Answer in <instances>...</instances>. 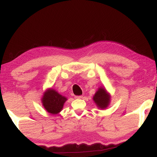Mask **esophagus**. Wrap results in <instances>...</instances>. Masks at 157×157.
<instances>
[{"instance_id":"obj_1","label":"esophagus","mask_w":157,"mask_h":157,"mask_svg":"<svg viewBox=\"0 0 157 157\" xmlns=\"http://www.w3.org/2000/svg\"><path fill=\"white\" fill-rule=\"evenodd\" d=\"M82 97H83L82 95H75V99H81V98H82Z\"/></svg>"}]
</instances>
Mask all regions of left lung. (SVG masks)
Returning a JSON list of instances; mask_svg holds the SVG:
<instances>
[{
  "label": "left lung",
  "mask_w": 157,
  "mask_h": 157,
  "mask_svg": "<svg viewBox=\"0 0 157 157\" xmlns=\"http://www.w3.org/2000/svg\"><path fill=\"white\" fill-rule=\"evenodd\" d=\"M93 99L99 108L105 109L109 105L110 98L109 95L107 94L105 90L100 87L94 96Z\"/></svg>",
  "instance_id": "obj_1"
}]
</instances>
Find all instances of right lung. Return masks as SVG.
<instances>
[{
  "mask_svg": "<svg viewBox=\"0 0 157 157\" xmlns=\"http://www.w3.org/2000/svg\"><path fill=\"white\" fill-rule=\"evenodd\" d=\"M67 99L54 90H48L42 99V104L48 113L57 114L61 111Z\"/></svg>",
  "mask_w": 157,
  "mask_h": 157,
  "instance_id": "add662e5",
  "label": "right lung"
}]
</instances>
